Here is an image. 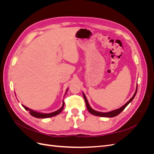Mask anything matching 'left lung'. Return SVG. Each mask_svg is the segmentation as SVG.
<instances>
[{"instance_id":"obj_1","label":"left lung","mask_w":154,"mask_h":154,"mask_svg":"<svg viewBox=\"0 0 154 154\" xmlns=\"http://www.w3.org/2000/svg\"><path fill=\"white\" fill-rule=\"evenodd\" d=\"M137 87H136V92H135L134 96H132V97L131 99H130L127 103H126V104H125L123 106L121 107V108L118 109H116V110H112V111H110V112H97V111H96L94 110H93L91 107L90 106L89 104H88V101H87V100L86 98V97L85 96V94H83V97H84L85 99V103H86V106H87V109L88 110V111L89 112L93 115L94 116H100V117H106V118H113V117H115V116H118V114H119L122 112L125 109V107L127 106L130 102H131L133 99L134 98L135 96H136V92H137Z\"/></svg>"}]
</instances>
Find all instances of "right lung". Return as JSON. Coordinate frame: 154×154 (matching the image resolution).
I'll return each instance as SVG.
<instances>
[{"label": "right lung", "instance_id": "1", "mask_svg": "<svg viewBox=\"0 0 154 154\" xmlns=\"http://www.w3.org/2000/svg\"><path fill=\"white\" fill-rule=\"evenodd\" d=\"M67 92V90L66 91V92ZM23 107L26 110H29V113L30 114L33 116V117L37 118H51V117H53V116H55L58 114H59L62 111L63 107H64V101L63 102V104H62V106L60 108L59 110H57L54 112L52 113H49V114H44V113H40V112H35L34 110H32L31 109H29V108H27V107L22 105Z\"/></svg>", "mask_w": 154, "mask_h": 154}]
</instances>
